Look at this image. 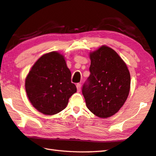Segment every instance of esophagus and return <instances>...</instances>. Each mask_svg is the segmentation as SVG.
<instances>
[{
	"label": "esophagus",
	"instance_id": "1",
	"mask_svg": "<svg viewBox=\"0 0 156 156\" xmlns=\"http://www.w3.org/2000/svg\"><path fill=\"white\" fill-rule=\"evenodd\" d=\"M76 89H77V92H80V90H81V83H76Z\"/></svg>",
	"mask_w": 156,
	"mask_h": 156
}]
</instances>
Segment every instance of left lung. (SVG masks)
<instances>
[{"label":"left lung","instance_id":"1","mask_svg":"<svg viewBox=\"0 0 156 156\" xmlns=\"http://www.w3.org/2000/svg\"><path fill=\"white\" fill-rule=\"evenodd\" d=\"M90 75L82 93L88 110L99 118L118 112L130 90V73L125 62L112 48L103 45L90 53Z\"/></svg>","mask_w":156,"mask_h":156}]
</instances>
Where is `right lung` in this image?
I'll use <instances>...</instances> for the list:
<instances>
[{"mask_svg": "<svg viewBox=\"0 0 156 156\" xmlns=\"http://www.w3.org/2000/svg\"><path fill=\"white\" fill-rule=\"evenodd\" d=\"M25 90L32 105L40 113L51 116L64 110L76 92L64 56L57 51L41 56L27 75Z\"/></svg>", "mask_w": 156, "mask_h": 156, "instance_id": "add662e5", "label": "right lung"}]
</instances>
